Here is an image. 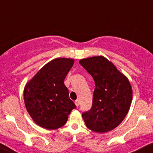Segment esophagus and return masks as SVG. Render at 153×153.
<instances>
[{
	"instance_id": "obj_1",
	"label": "esophagus",
	"mask_w": 153,
	"mask_h": 153,
	"mask_svg": "<svg viewBox=\"0 0 153 153\" xmlns=\"http://www.w3.org/2000/svg\"><path fill=\"white\" fill-rule=\"evenodd\" d=\"M75 104H76V107H78V106L79 105V104H80V103H79V100H76L75 101Z\"/></svg>"
}]
</instances>
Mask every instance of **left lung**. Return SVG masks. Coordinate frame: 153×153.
Segmentation results:
<instances>
[{
	"instance_id": "obj_1",
	"label": "left lung",
	"mask_w": 153,
	"mask_h": 153,
	"mask_svg": "<svg viewBox=\"0 0 153 153\" xmlns=\"http://www.w3.org/2000/svg\"><path fill=\"white\" fill-rule=\"evenodd\" d=\"M95 82L92 106L82 113L85 126L97 133L117 127L128 113L132 88L128 79L111 62L102 56L79 60Z\"/></svg>"
}]
</instances>
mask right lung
Here are the masks:
<instances>
[{
    "label": "right lung",
    "instance_id": "obj_1",
    "mask_svg": "<svg viewBox=\"0 0 153 153\" xmlns=\"http://www.w3.org/2000/svg\"><path fill=\"white\" fill-rule=\"evenodd\" d=\"M74 59L56 58L44 65L24 88L26 110L33 121L43 128L54 130L65 126L76 108L64 83Z\"/></svg>",
    "mask_w": 153,
    "mask_h": 153
}]
</instances>
